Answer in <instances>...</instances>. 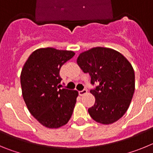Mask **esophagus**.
<instances>
[{"label":"esophagus","mask_w":153,"mask_h":153,"mask_svg":"<svg viewBox=\"0 0 153 153\" xmlns=\"http://www.w3.org/2000/svg\"><path fill=\"white\" fill-rule=\"evenodd\" d=\"M86 93H87V90H86V89L83 90L82 91H79V96H83V95H85V94H86Z\"/></svg>","instance_id":"34e87169"}]
</instances>
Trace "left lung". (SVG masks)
<instances>
[{"label": "left lung", "instance_id": "obj_1", "mask_svg": "<svg viewBox=\"0 0 153 153\" xmlns=\"http://www.w3.org/2000/svg\"><path fill=\"white\" fill-rule=\"evenodd\" d=\"M76 63L88 73L91 83L98 86L90 93L95 103L88 112L93 120L108 125L117 122L127 111L135 90V73L120 52L107 47H93L81 53Z\"/></svg>", "mask_w": 153, "mask_h": 153}]
</instances>
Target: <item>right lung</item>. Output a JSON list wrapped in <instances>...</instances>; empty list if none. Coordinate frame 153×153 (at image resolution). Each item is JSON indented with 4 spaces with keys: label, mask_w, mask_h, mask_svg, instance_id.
Returning <instances> with one entry per match:
<instances>
[{
    "label": "right lung",
    "mask_w": 153,
    "mask_h": 153,
    "mask_svg": "<svg viewBox=\"0 0 153 153\" xmlns=\"http://www.w3.org/2000/svg\"><path fill=\"white\" fill-rule=\"evenodd\" d=\"M74 55L71 51L40 48L30 55L22 69L24 102L30 114L47 128L66 125L73 114L78 92L60 89V70Z\"/></svg>",
    "instance_id": "right-lung-1"
}]
</instances>
